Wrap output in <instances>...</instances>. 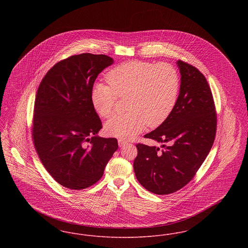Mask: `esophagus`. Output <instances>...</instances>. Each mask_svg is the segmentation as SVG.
Here are the masks:
<instances>
[{
  "label": "esophagus",
  "instance_id": "1",
  "mask_svg": "<svg viewBox=\"0 0 248 248\" xmlns=\"http://www.w3.org/2000/svg\"><path fill=\"white\" fill-rule=\"evenodd\" d=\"M118 143L120 147H124V145H126V144H127V142L124 141V140H119Z\"/></svg>",
  "mask_w": 248,
  "mask_h": 248
}]
</instances>
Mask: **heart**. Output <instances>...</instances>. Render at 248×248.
Here are the masks:
<instances>
[{
  "instance_id": "1",
  "label": "heart",
  "mask_w": 248,
  "mask_h": 248,
  "mask_svg": "<svg viewBox=\"0 0 248 248\" xmlns=\"http://www.w3.org/2000/svg\"><path fill=\"white\" fill-rule=\"evenodd\" d=\"M109 87L95 83L91 92L94 110L104 118L110 117L115 108L117 96H128V112L109 119L105 131L110 137L129 140L144 127L155 128L170 115L177 102L179 78L172 65L161 62L129 61L107 73Z\"/></svg>"
}]
</instances>
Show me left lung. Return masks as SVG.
<instances>
[{
    "mask_svg": "<svg viewBox=\"0 0 248 248\" xmlns=\"http://www.w3.org/2000/svg\"><path fill=\"white\" fill-rule=\"evenodd\" d=\"M180 88L170 115L145 135L161 148L138 144L135 175L142 186L159 195L177 191L194 177L215 140L217 115L211 89L195 67L177 60Z\"/></svg>",
    "mask_w": 248,
    "mask_h": 248,
    "instance_id": "obj_1",
    "label": "left lung"
}]
</instances>
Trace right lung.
Wrapping results in <instances>:
<instances>
[{
    "label": "right lung",
    "mask_w": 248,
    "mask_h": 248,
    "mask_svg": "<svg viewBox=\"0 0 248 248\" xmlns=\"http://www.w3.org/2000/svg\"><path fill=\"white\" fill-rule=\"evenodd\" d=\"M89 53L59 61L39 85L32 125L37 154L52 177L68 189L97 182L118 149L116 139L97 136L101 121L91 101L97 75L113 64Z\"/></svg>",
    "instance_id": "obj_1"
}]
</instances>
